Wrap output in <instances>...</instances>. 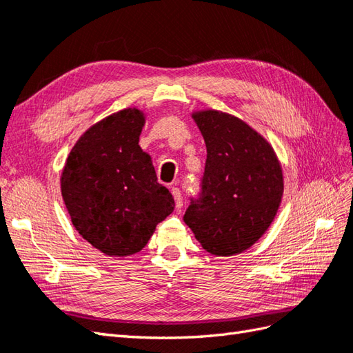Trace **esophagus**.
Masks as SVG:
<instances>
[{
	"instance_id": "34e87169",
	"label": "esophagus",
	"mask_w": 353,
	"mask_h": 353,
	"mask_svg": "<svg viewBox=\"0 0 353 353\" xmlns=\"http://www.w3.org/2000/svg\"><path fill=\"white\" fill-rule=\"evenodd\" d=\"M171 194L172 197H174V203H176V211L179 212L183 206V199H182V192L179 188H176V186H172L171 188Z\"/></svg>"
}]
</instances>
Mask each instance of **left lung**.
Masks as SVG:
<instances>
[{
  "label": "left lung",
  "instance_id": "8db88e82",
  "mask_svg": "<svg viewBox=\"0 0 353 353\" xmlns=\"http://www.w3.org/2000/svg\"><path fill=\"white\" fill-rule=\"evenodd\" d=\"M206 144L199 199L183 221L201 247L215 256L249 249L265 234L281 206L283 174L268 141L226 112H194Z\"/></svg>",
  "mask_w": 353,
  "mask_h": 353
}]
</instances>
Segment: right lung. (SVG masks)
I'll return each mask as SVG.
<instances>
[{
	"label": "right lung",
	"mask_w": 353,
	"mask_h": 353,
	"mask_svg": "<svg viewBox=\"0 0 353 353\" xmlns=\"http://www.w3.org/2000/svg\"><path fill=\"white\" fill-rule=\"evenodd\" d=\"M144 124L137 108L106 117L81 134L62 171V197L74 228L109 256L144 249L174 209L152 157L139 147Z\"/></svg>",
	"instance_id": "obj_1"
}]
</instances>
